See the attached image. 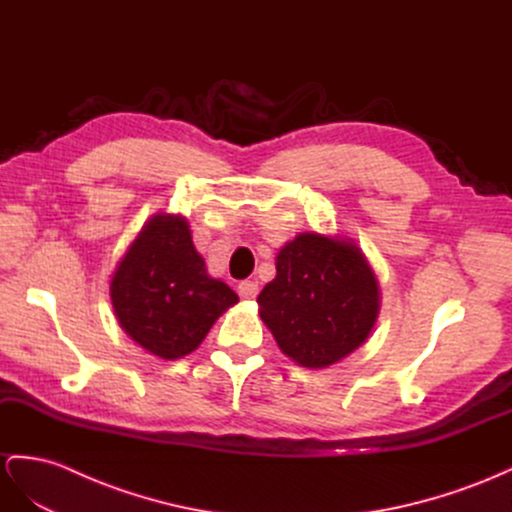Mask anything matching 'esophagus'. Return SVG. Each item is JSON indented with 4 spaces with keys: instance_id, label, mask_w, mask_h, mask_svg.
I'll return each instance as SVG.
<instances>
[{
    "instance_id": "34e87169",
    "label": "esophagus",
    "mask_w": 512,
    "mask_h": 512,
    "mask_svg": "<svg viewBox=\"0 0 512 512\" xmlns=\"http://www.w3.org/2000/svg\"><path fill=\"white\" fill-rule=\"evenodd\" d=\"M238 293L244 300H255L259 293V283L257 280H242V283L238 285Z\"/></svg>"
}]
</instances>
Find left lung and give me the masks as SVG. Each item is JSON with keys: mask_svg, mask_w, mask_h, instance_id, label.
I'll return each instance as SVG.
<instances>
[{"mask_svg": "<svg viewBox=\"0 0 512 512\" xmlns=\"http://www.w3.org/2000/svg\"><path fill=\"white\" fill-rule=\"evenodd\" d=\"M257 304L280 351L295 364L321 370L368 340L381 291L353 240L304 232L278 251L276 276Z\"/></svg>", "mask_w": 512, "mask_h": 512, "instance_id": "obj_1", "label": "left lung"}]
</instances>
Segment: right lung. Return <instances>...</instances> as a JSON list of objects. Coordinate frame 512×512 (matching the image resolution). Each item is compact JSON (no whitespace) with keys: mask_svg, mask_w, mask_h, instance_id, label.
<instances>
[{"mask_svg":"<svg viewBox=\"0 0 512 512\" xmlns=\"http://www.w3.org/2000/svg\"><path fill=\"white\" fill-rule=\"evenodd\" d=\"M110 300L123 332L144 351L180 359L202 344L238 295L206 272L187 219L157 212L114 270Z\"/></svg>","mask_w":512,"mask_h":512,"instance_id":"1","label":"right lung"}]
</instances>
